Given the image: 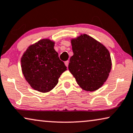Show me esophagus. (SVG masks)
I'll return each mask as SVG.
<instances>
[{
	"label": "esophagus",
	"mask_w": 133,
	"mask_h": 133,
	"mask_svg": "<svg viewBox=\"0 0 133 133\" xmlns=\"http://www.w3.org/2000/svg\"><path fill=\"white\" fill-rule=\"evenodd\" d=\"M68 63H69L68 61H65V65H66V66H67V67L68 66Z\"/></svg>",
	"instance_id": "34e87169"
}]
</instances>
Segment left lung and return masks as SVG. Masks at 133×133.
Wrapping results in <instances>:
<instances>
[{
  "label": "left lung",
  "instance_id": "left-lung-1",
  "mask_svg": "<svg viewBox=\"0 0 133 133\" xmlns=\"http://www.w3.org/2000/svg\"><path fill=\"white\" fill-rule=\"evenodd\" d=\"M74 55L68 69L80 88L95 91L103 85L111 69L108 50L103 44L87 34H82L71 40Z\"/></svg>",
  "mask_w": 133,
  "mask_h": 133
}]
</instances>
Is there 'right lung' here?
<instances>
[{
	"label": "right lung",
	"mask_w": 133,
	"mask_h": 133,
	"mask_svg": "<svg viewBox=\"0 0 133 133\" xmlns=\"http://www.w3.org/2000/svg\"><path fill=\"white\" fill-rule=\"evenodd\" d=\"M54 46L55 42L51 40L41 39L30 45L21 58L25 79L34 89L43 93L52 90L66 70Z\"/></svg>",
	"instance_id": "1"
}]
</instances>
